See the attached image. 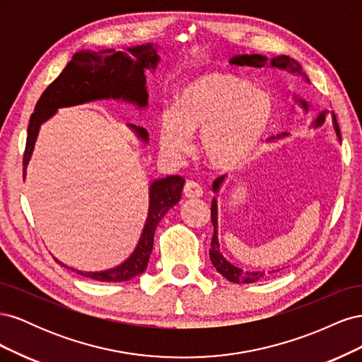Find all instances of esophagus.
I'll return each instance as SVG.
<instances>
[{
    "mask_svg": "<svg viewBox=\"0 0 362 362\" xmlns=\"http://www.w3.org/2000/svg\"><path fill=\"white\" fill-rule=\"evenodd\" d=\"M182 193H184L185 198L194 199V198H201L204 192H202V187H201V185H199L198 182L187 181V182H185V185H184Z\"/></svg>",
    "mask_w": 362,
    "mask_h": 362,
    "instance_id": "esophagus-1",
    "label": "esophagus"
}]
</instances>
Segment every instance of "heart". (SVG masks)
<instances>
[{
  "label": "heart",
  "instance_id": "b5f03b06",
  "mask_svg": "<svg viewBox=\"0 0 362 362\" xmlns=\"http://www.w3.org/2000/svg\"><path fill=\"white\" fill-rule=\"evenodd\" d=\"M273 119V101L231 72H206L185 84L175 107L158 117L161 148L182 156L190 136L199 134V152L211 169L237 170L257 154Z\"/></svg>",
  "mask_w": 362,
  "mask_h": 362
}]
</instances>
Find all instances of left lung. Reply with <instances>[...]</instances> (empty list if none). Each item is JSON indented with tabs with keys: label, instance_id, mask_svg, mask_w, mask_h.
<instances>
[{
	"label": "left lung",
	"instance_id": "1",
	"mask_svg": "<svg viewBox=\"0 0 362 362\" xmlns=\"http://www.w3.org/2000/svg\"><path fill=\"white\" fill-rule=\"evenodd\" d=\"M229 63L238 64V66H250V68H278V69H282V71H288L290 74L302 75L303 78L306 80V83H310V80L306 78L305 74L302 72L300 64L296 62V60L290 59L288 56H276V57H273V59H267L266 56H261V54H237V56L229 59ZM293 100H294V103H298L303 108L305 113L310 112L308 103H306L305 100H302V98L294 95ZM325 117H326V112L320 113L311 122V128H320L325 124ZM332 124H334L337 139L341 141V136H339V128H338V124H337L334 115H332ZM287 136H290V134L288 133H282V134H278L276 137H272V140L282 139V137H287ZM223 181H225V177H218L217 180H214V182H213V192L214 193H218V190H221V187H222ZM211 222H213V226H214V234H213V240H211L210 258H211V262H213V266L216 267V270L221 273L223 278H226L228 281H231V282H235V284H238V282L252 284V282H257L262 276H266V272H247V270H243V269L234 266L233 262H229L222 255L221 249H218V238H217V198H216V196H214L213 202H211ZM269 273H275V270L269 272Z\"/></svg>",
	"mask_w": 362,
	"mask_h": 362
}]
</instances>
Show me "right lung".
Here are the masks:
<instances>
[{"mask_svg":"<svg viewBox=\"0 0 362 362\" xmlns=\"http://www.w3.org/2000/svg\"><path fill=\"white\" fill-rule=\"evenodd\" d=\"M160 62L158 47L154 43L129 47L127 51L83 49L76 52L66 68L42 93L30 117L27 145L24 152V178L28 161L37 140L40 125L57 113L59 108L74 107L101 100H116L134 104L137 108L148 107L146 71L154 72ZM137 139L148 144L149 134L145 128L128 124ZM184 178L170 175L154 180L149 185V208L144 231L136 249L122 264L101 272H83L68 267L81 276L103 282H122L134 278L146 270L154 246L157 225L170 208L181 199Z\"/></svg>","mask_w":362,"mask_h":362,"instance_id":"right-lung-1","label":"right lung"}]
</instances>
